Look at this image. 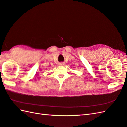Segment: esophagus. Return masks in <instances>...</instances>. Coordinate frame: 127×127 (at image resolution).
I'll list each match as a JSON object with an SVG mask.
<instances>
[{
	"mask_svg": "<svg viewBox=\"0 0 127 127\" xmlns=\"http://www.w3.org/2000/svg\"><path fill=\"white\" fill-rule=\"evenodd\" d=\"M64 65H65V64H64V63H63V62H61V63H59V65L61 66H64Z\"/></svg>",
	"mask_w": 127,
	"mask_h": 127,
	"instance_id": "esophagus-1",
	"label": "esophagus"
}]
</instances>
